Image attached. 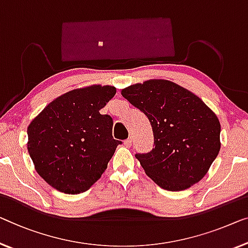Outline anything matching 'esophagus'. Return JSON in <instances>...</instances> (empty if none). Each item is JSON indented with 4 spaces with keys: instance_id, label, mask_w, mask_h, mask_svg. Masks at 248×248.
<instances>
[{
    "instance_id": "1",
    "label": "esophagus",
    "mask_w": 248,
    "mask_h": 248,
    "mask_svg": "<svg viewBox=\"0 0 248 248\" xmlns=\"http://www.w3.org/2000/svg\"><path fill=\"white\" fill-rule=\"evenodd\" d=\"M131 143H132V138H131V137H129L127 140H124V145L127 146V147H130Z\"/></svg>"
}]
</instances>
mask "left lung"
Listing matches in <instances>:
<instances>
[{
    "label": "left lung",
    "instance_id": "left-lung-1",
    "mask_svg": "<svg viewBox=\"0 0 248 248\" xmlns=\"http://www.w3.org/2000/svg\"><path fill=\"white\" fill-rule=\"evenodd\" d=\"M123 97L150 121L154 148L136 154L158 186L184 190L204 177L220 149V124L197 95L168 80H148L124 89Z\"/></svg>",
    "mask_w": 248,
    "mask_h": 248
}]
</instances>
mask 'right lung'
Here are the masks:
<instances>
[{
	"instance_id": "right-lung-1",
	"label": "right lung",
	"mask_w": 248,
	"mask_h": 248,
	"mask_svg": "<svg viewBox=\"0 0 248 248\" xmlns=\"http://www.w3.org/2000/svg\"><path fill=\"white\" fill-rule=\"evenodd\" d=\"M114 94L110 86L76 89L49 103L29 124V155L50 186L76 195L100 178L121 143L112 137V118L100 113Z\"/></svg>"
}]
</instances>
